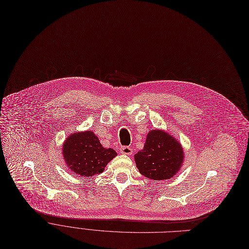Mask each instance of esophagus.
<instances>
[{"instance_id":"1","label":"esophagus","mask_w":249,"mask_h":249,"mask_svg":"<svg viewBox=\"0 0 249 249\" xmlns=\"http://www.w3.org/2000/svg\"><path fill=\"white\" fill-rule=\"evenodd\" d=\"M120 152L125 155H131L132 154V148L129 146H122L120 148Z\"/></svg>"}]
</instances>
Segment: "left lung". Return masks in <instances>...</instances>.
Segmentation results:
<instances>
[{
	"instance_id": "left-lung-1",
	"label": "left lung",
	"mask_w": 249,
	"mask_h": 249,
	"mask_svg": "<svg viewBox=\"0 0 249 249\" xmlns=\"http://www.w3.org/2000/svg\"><path fill=\"white\" fill-rule=\"evenodd\" d=\"M184 150L180 143L162 130L148 132L144 147L134 160L139 173L153 180L173 178L184 161Z\"/></svg>"
}]
</instances>
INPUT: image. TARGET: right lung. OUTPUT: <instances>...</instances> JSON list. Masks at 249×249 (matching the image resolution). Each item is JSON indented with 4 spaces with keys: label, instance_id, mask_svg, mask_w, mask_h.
I'll return each mask as SVG.
<instances>
[{
    "label": "right lung",
    "instance_id": "right-lung-1",
    "mask_svg": "<svg viewBox=\"0 0 249 249\" xmlns=\"http://www.w3.org/2000/svg\"><path fill=\"white\" fill-rule=\"evenodd\" d=\"M62 155L68 167L75 175L93 177L104 172L117 155L112 148H105L93 131L87 130L70 135L64 141Z\"/></svg>",
    "mask_w": 249,
    "mask_h": 249
}]
</instances>
